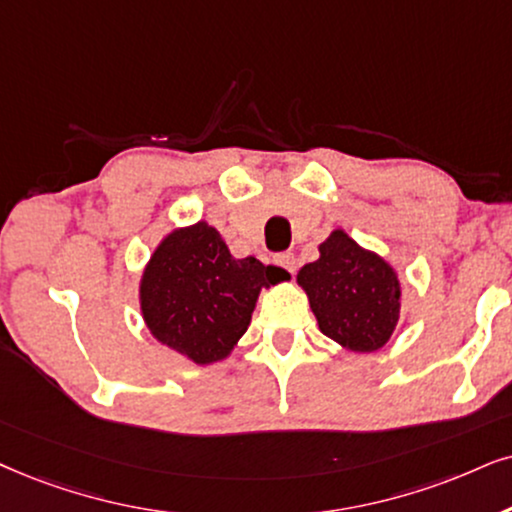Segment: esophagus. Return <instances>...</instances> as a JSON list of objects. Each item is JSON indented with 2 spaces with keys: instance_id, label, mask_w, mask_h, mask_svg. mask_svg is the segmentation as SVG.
I'll use <instances>...</instances> for the list:
<instances>
[{
  "instance_id": "1",
  "label": "esophagus",
  "mask_w": 512,
  "mask_h": 512,
  "mask_svg": "<svg viewBox=\"0 0 512 512\" xmlns=\"http://www.w3.org/2000/svg\"><path fill=\"white\" fill-rule=\"evenodd\" d=\"M276 264H278V267L286 269L288 274H295V257L290 255V252H286V255H278L276 257Z\"/></svg>"
}]
</instances>
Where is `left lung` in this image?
I'll return each instance as SVG.
<instances>
[{
  "mask_svg": "<svg viewBox=\"0 0 512 512\" xmlns=\"http://www.w3.org/2000/svg\"><path fill=\"white\" fill-rule=\"evenodd\" d=\"M319 331L357 354L378 352L399 323L404 286L397 269L345 229L319 245V260L297 271Z\"/></svg>",
  "mask_w": 512,
  "mask_h": 512,
  "instance_id": "left-lung-1",
  "label": "left lung"
}]
</instances>
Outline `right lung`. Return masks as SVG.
Wrapping results in <instances>:
<instances>
[{
	"label": "right lung",
	"mask_w": 512,
	"mask_h": 512,
	"mask_svg": "<svg viewBox=\"0 0 512 512\" xmlns=\"http://www.w3.org/2000/svg\"><path fill=\"white\" fill-rule=\"evenodd\" d=\"M281 267L238 260L215 226H177L155 245L139 278V309L160 345L210 366L231 357L264 288L288 281Z\"/></svg>",
	"instance_id": "1"
}]
</instances>
